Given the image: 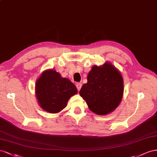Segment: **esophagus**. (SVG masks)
I'll list each match as a JSON object with an SVG mask.
<instances>
[{
  "mask_svg": "<svg viewBox=\"0 0 157 157\" xmlns=\"http://www.w3.org/2000/svg\"><path fill=\"white\" fill-rule=\"evenodd\" d=\"M82 84L81 83H76V87H77V89H78V91L80 90V89L82 88Z\"/></svg>",
  "mask_w": 157,
  "mask_h": 157,
  "instance_id": "esophagus-1",
  "label": "esophagus"
}]
</instances>
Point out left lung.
<instances>
[{
	"mask_svg": "<svg viewBox=\"0 0 157 157\" xmlns=\"http://www.w3.org/2000/svg\"><path fill=\"white\" fill-rule=\"evenodd\" d=\"M124 80L120 71L109 62L94 66L79 95L94 113L106 115L114 111L122 101Z\"/></svg>",
	"mask_w": 157,
	"mask_h": 157,
	"instance_id": "left-lung-1",
	"label": "left lung"
}]
</instances>
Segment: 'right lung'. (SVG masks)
<instances>
[{
  "label": "right lung",
  "instance_id": "right-lung-1",
  "mask_svg": "<svg viewBox=\"0 0 157 157\" xmlns=\"http://www.w3.org/2000/svg\"><path fill=\"white\" fill-rule=\"evenodd\" d=\"M78 93L75 85L62 78L54 70L44 71L35 84V94L39 106L49 113H58L67 106L71 97Z\"/></svg>",
  "mask_w": 157,
  "mask_h": 157
}]
</instances>
